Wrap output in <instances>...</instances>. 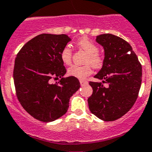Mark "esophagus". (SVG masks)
Returning <instances> with one entry per match:
<instances>
[{
  "label": "esophagus",
  "instance_id": "1",
  "mask_svg": "<svg viewBox=\"0 0 152 152\" xmlns=\"http://www.w3.org/2000/svg\"><path fill=\"white\" fill-rule=\"evenodd\" d=\"M80 84H81V86H83V85H87V84H88V81H83V80H81V81H80Z\"/></svg>",
  "mask_w": 152,
  "mask_h": 152
}]
</instances>
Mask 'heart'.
Returning <instances> with one entry per match:
<instances>
[{
    "instance_id": "obj_1",
    "label": "heart",
    "mask_w": 152,
    "mask_h": 152,
    "mask_svg": "<svg viewBox=\"0 0 152 152\" xmlns=\"http://www.w3.org/2000/svg\"><path fill=\"white\" fill-rule=\"evenodd\" d=\"M77 46L87 53L85 57V64H90L95 68H100L103 64V58L98 52V46L93 42L87 38H82L77 42ZM61 59L62 62L66 65L71 64L72 50L69 46H65L61 52ZM91 67L90 64L84 66L73 65L67 70V75L77 79L83 80L91 74Z\"/></svg>"
}]
</instances>
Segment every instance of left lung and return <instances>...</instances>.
Instances as JSON below:
<instances>
[{"instance_id": "1", "label": "left lung", "mask_w": 152, "mask_h": 152, "mask_svg": "<svg viewBox=\"0 0 152 152\" xmlns=\"http://www.w3.org/2000/svg\"><path fill=\"white\" fill-rule=\"evenodd\" d=\"M96 41L103 47L105 57L101 70L94 76L102 82H89L93 92L88 103L98 118L113 121L125 115L135 103L142 67L131 46L122 38L102 34L96 36Z\"/></svg>"}]
</instances>
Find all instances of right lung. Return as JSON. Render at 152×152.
Segmentation results:
<instances>
[{
	"label": "right lung",
	"mask_w": 152,
	"mask_h": 152,
	"mask_svg": "<svg viewBox=\"0 0 152 152\" xmlns=\"http://www.w3.org/2000/svg\"><path fill=\"white\" fill-rule=\"evenodd\" d=\"M71 39L67 35L41 34L24 45L16 56L13 77L18 101L27 113L42 122L64 116L70 98L79 89L78 79L63 77L67 71L61 52ZM53 77H61L52 84Z\"/></svg>",
	"instance_id": "add662e5"
}]
</instances>
